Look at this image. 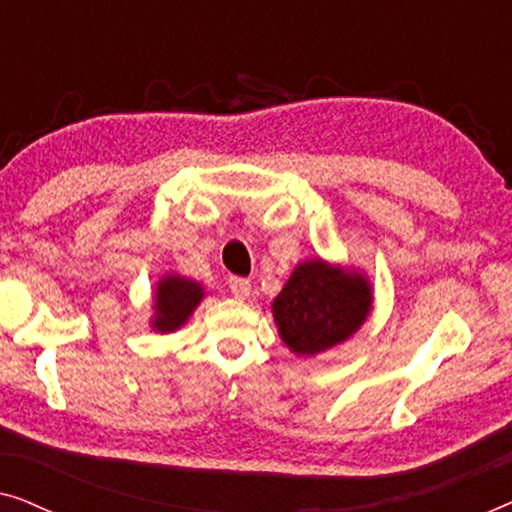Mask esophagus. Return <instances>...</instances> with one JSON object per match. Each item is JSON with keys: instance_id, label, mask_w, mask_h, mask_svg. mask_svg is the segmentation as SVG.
Here are the masks:
<instances>
[{"instance_id": "1", "label": "esophagus", "mask_w": 512, "mask_h": 512, "mask_svg": "<svg viewBox=\"0 0 512 512\" xmlns=\"http://www.w3.org/2000/svg\"><path fill=\"white\" fill-rule=\"evenodd\" d=\"M228 289L237 300H244V298H249V293H251V282H249V279H244V277H230L228 279Z\"/></svg>"}]
</instances>
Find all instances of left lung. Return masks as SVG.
I'll return each instance as SVG.
<instances>
[{"mask_svg": "<svg viewBox=\"0 0 512 512\" xmlns=\"http://www.w3.org/2000/svg\"><path fill=\"white\" fill-rule=\"evenodd\" d=\"M373 312V284L352 265L307 258L272 300V317L289 352L324 354L359 333Z\"/></svg>", "mask_w": 512, "mask_h": 512, "instance_id": "left-lung-1", "label": "left lung"}]
</instances>
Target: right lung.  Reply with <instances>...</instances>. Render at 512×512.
<instances>
[{
	"label": "right lung",
	"mask_w": 512,
	"mask_h": 512,
	"mask_svg": "<svg viewBox=\"0 0 512 512\" xmlns=\"http://www.w3.org/2000/svg\"><path fill=\"white\" fill-rule=\"evenodd\" d=\"M202 298H205V286L200 282L179 272H165L153 286L149 328L160 335L179 331L198 310Z\"/></svg>",
	"instance_id": "right-lung-1"
}]
</instances>
